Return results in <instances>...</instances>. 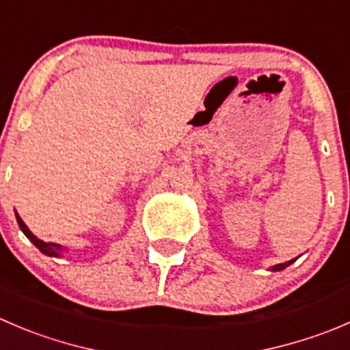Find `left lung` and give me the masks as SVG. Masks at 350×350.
Returning a JSON list of instances; mask_svg holds the SVG:
<instances>
[{
    "label": "left lung",
    "mask_w": 350,
    "mask_h": 350,
    "mask_svg": "<svg viewBox=\"0 0 350 350\" xmlns=\"http://www.w3.org/2000/svg\"><path fill=\"white\" fill-rule=\"evenodd\" d=\"M294 261H296V258H294V260L286 261V263H279V265H273L272 267V272H280V270H284V269H286V267H289L291 263H294Z\"/></svg>",
    "instance_id": "left-lung-1"
}]
</instances>
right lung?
Here are the masks:
<instances>
[{"label": "right lung", "instance_id": "add662e5", "mask_svg": "<svg viewBox=\"0 0 350 350\" xmlns=\"http://www.w3.org/2000/svg\"><path fill=\"white\" fill-rule=\"evenodd\" d=\"M15 217H16V222H18L20 229H22V232L25 234L27 237H29L30 243H33V246L39 247L40 253L47 254V256H54V258L63 256V253H64V251H66V247L61 246V244H56V243H44V241H40L39 237L33 236V234L30 232V229L25 226V222H23V220L20 219V215L16 212H15Z\"/></svg>", "mask_w": 350, "mask_h": 350}]
</instances>
